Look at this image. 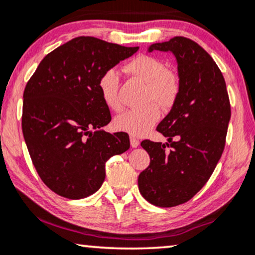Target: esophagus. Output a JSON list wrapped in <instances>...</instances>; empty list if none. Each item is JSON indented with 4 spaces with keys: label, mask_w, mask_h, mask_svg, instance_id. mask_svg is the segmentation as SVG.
I'll use <instances>...</instances> for the list:
<instances>
[{
    "label": "esophagus",
    "mask_w": 255,
    "mask_h": 255,
    "mask_svg": "<svg viewBox=\"0 0 255 255\" xmlns=\"http://www.w3.org/2000/svg\"><path fill=\"white\" fill-rule=\"evenodd\" d=\"M129 140H130V146L131 147H137V146H139L140 141H139V139H137V137H135L134 135H130Z\"/></svg>",
    "instance_id": "obj_1"
}]
</instances>
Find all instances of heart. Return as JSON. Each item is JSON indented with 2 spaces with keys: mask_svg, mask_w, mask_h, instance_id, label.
<instances>
[{
  "mask_svg": "<svg viewBox=\"0 0 255 255\" xmlns=\"http://www.w3.org/2000/svg\"><path fill=\"white\" fill-rule=\"evenodd\" d=\"M126 72L145 83L143 101L145 107L140 109L127 110L115 119L116 129L126 131L131 135H145L154 127L160 119V110L168 109L176 103L180 91L179 77L158 58L140 54L128 61L125 66ZM120 79L115 69L104 71L98 79V91L101 98L109 109L119 112L122 108L119 97ZM152 102V104H149Z\"/></svg>",
  "mask_w": 255,
  "mask_h": 255,
  "instance_id": "heart-1",
  "label": "heart"
}]
</instances>
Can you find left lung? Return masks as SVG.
<instances>
[{
  "label": "left lung",
  "instance_id": "obj_1",
  "mask_svg": "<svg viewBox=\"0 0 255 255\" xmlns=\"http://www.w3.org/2000/svg\"><path fill=\"white\" fill-rule=\"evenodd\" d=\"M148 51L176 56L180 91L157 127L168 142H141L151 162L139 174L137 185L149 203L171 208L190 201L213 174L225 149L231 102L219 66L194 40L174 36Z\"/></svg>",
  "mask_w": 255,
  "mask_h": 255
}]
</instances>
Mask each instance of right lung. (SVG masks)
Instances as JSON below:
<instances>
[{
	"instance_id": "right-lung-1",
	"label": "right lung",
	"mask_w": 255,
	"mask_h": 255,
	"mask_svg": "<svg viewBox=\"0 0 255 255\" xmlns=\"http://www.w3.org/2000/svg\"><path fill=\"white\" fill-rule=\"evenodd\" d=\"M139 47L77 36L46 56L23 91L22 133L42 182L61 197L95 194L106 162L129 148L127 133L101 129L112 120L98 91L107 70Z\"/></svg>"
}]
</instances>
